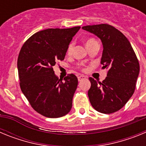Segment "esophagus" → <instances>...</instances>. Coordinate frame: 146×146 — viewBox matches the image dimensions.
<instances>
[{
  "instance_id": "34e87169",
  "label": "esophagus",
  "mask_w": 146,
  "mask_h": 146,
  "mask_svg": "<svg viewBox=\"0 0 146 146\" xmlns=\"http://www.w3.org/2000/svg\"><path fill=\"white\" fill-rule=\"evenodd\" d=\"M77 78H78V80L81 81V80H82L86 79V77L84 75H80V76H78V77H77Z\"/></svg>"
}]
</instances>
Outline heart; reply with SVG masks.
<instances>
[{
  "label": "heart",
  "mask_w": 146,
  "mask_h": 146,
  "mask_svg": "<svg viewBox=\"0 0 146 146\" xmlns=\"http://www.w3.org/2000/svg\"><path fill=\"white\" fill-rule=\"evenodd\" d=\"M95 42H96V41L95 39H94V38H89V39H88L87 41H86V46H87V45L90 44ZM73 47H74V42H71V43L69 44V46H68V47H67V53L68 54L72 53V50H73Z\"/></svg>",
  "instance_id": "heart-1"
}]
</instances>
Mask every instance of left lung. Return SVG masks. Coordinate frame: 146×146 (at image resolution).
<instances>
[{
  "instance_id": "left-lung-1",
  "label": "left lung",
  "mask_w": 146,
  "mask_h": 146,
  "mask_svg": "<svg viewBox=\"0 0 146 146\" xmlns=\"http://www.w3.org/2000/svg\"><path fill=\"white\" fill-rule=\"evenodd\" d=\"M100 38L103 46L101 63L108 69L105 80L98 82L90 77L89 100L99 113L110 114L123 108L133 95L140 65L131 44L118 29L108 24L83 26Z\"/></svg>"
}]
</instances>
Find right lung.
<instances>
[{"mask_svg":"<svg viewBox=\"0 0 146 146\" xmlns=\"http://www.w3.org/2000/svg\"><path fill=\"white\" fill-rule=\"evenodd\" d=\"M80 28L41 31L30 37L20 50L17 69L21 91L32 108L47 118H60L72 109L78 80L73 74L59 79L52 67L58 60H64Z\"/></svg>","mask_w":146,"mask_h":146,"instance_id":"right-lung-1","label":"right lung"}]
</instances>
